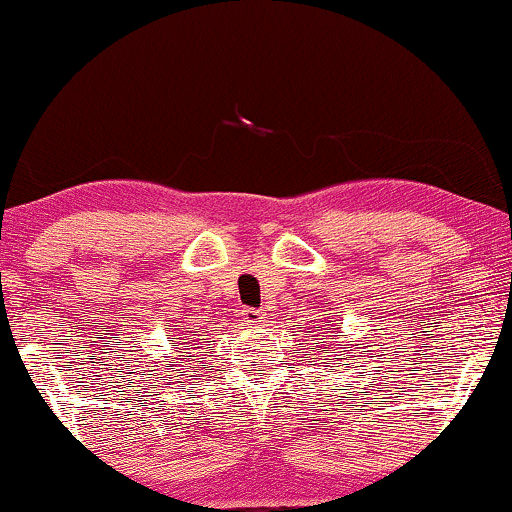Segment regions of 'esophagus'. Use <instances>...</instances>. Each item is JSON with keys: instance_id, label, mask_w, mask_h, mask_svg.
Segmentation results:
<instances>
[{"instance_id": "obj_1", "label": "esophagus", "mask_w": 512, "mask_h": 512, "mask_svg": "<svg viewBox=\"0 0 512 512\" xmlns=\"http://www.w3.org/2000/svg\"><path fill=\"white\" fill-rule=\"evenodd\" d=\"M241 317H243V322H246V326H262V322H264V315H262V310H255V308H246L241 312Z\"/></svg>"}]
</instances>
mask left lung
<instances>
[{"label": "left lung", "mask_w": 512, "mask_h": 512, "mask_svg": "<svg viewBox=\"0 0 512 512\" xmlns=\"http://www.w3.org/2000/svg\"><path fill=\"white\" fill-rule=\"evenodd\" d=\"M331 319H326V324L324 326H315V329L317 331H322V333H319V335H322V340H324V349H322V352L326 354V356H329V361H331V356H335V352H338V349H342V347H338V342H335V340H338V338H335V335H333V331H331ZM312 333V331H310ZM315 345H317V342H315Z\"/></svg>", "instance_id": "obj_1"}]
</instances>
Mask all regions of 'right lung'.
I'll list each match as a JSON object with an SVG mask.
<instances>
[{
    "instance_id": "right-lung-1",
    "label": "right lung",
    "mask_w": 512,
    "mask_h": 512,
    "mask_svg": "<svg viewBox=\"0 0 512 512\" xmlns=\"http://www.w3.org/2000/svg\"><path fill=\"white\" fill-rule=\"evenodd\" d=\"M183 340H188V342H177V345H174V352H181V354H193V345H195V342L190 340L188 335H186V338H183ZM181 344H186L187 347L181 348Z\"/></svg>"
}]
</instances>
